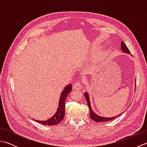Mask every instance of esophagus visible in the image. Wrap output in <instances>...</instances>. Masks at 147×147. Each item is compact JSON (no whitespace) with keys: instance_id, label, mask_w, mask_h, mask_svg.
I'll use <instances>...</instances> for the list:
<instances>
[{"instance_id":"1","label":"esophagus","mask_w":147,"mask_h":147,"mask_svg":"<svg viewBox=\"0 0 147 147\" xmlns=\"http://www.w3.org/2000/svg\"><path fill=\"white\" fill-rule=\"evenodd\" d=\"M73 88L74 90H81L82 88V83H81L80 82H77L75 83H74V86H73Z\"/></svg>"}]
</instances>
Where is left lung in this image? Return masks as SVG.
Segmentation results:
<instances>
[{
  "mask_svg": "<svg viewBox=\"0 0 147 147\" xmlns=\"http://www.w3.org/2000/svg\"><path fill=\"white\" fill-rule=\"evenodd\" d=\"M121 49L122 50V51H123L124 53H126V54H131V52L129 51V49H127L126 45H125V43H124L123 41L121 42ZM135 88H136V87H135ZM84 96H85V97L86 100L87 104H88V107H89V109H90V117L92 120L96 122V123H100V122H106V121L113 120V119H114L117 117L119 115H120L121 114H122V113H123V112H122L121 114H119L117 115H115V116H114L112 117H105L100 116V115H98L96 114V113H95V112H93V111L92 110L91 104H90V97H89L88 93L87 92H85V93H84Z\"/></svg>",
  "mask_w": 147,
  "mask_h": 147,
  "instance_id": "obj_1",
  "label": "left lung"
}]
</instances>
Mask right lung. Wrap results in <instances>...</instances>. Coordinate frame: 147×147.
I'll use <instances>...</instances> for the list:
<instances>
[{
	"label": "right lung",
	"mask_w": 147,
	"mask_h": 147,
	"mask_svg": "<svg viewBox=\"0 0 147 147\" xmlns=\"http://www.w3.org/2000/svg\"><path fill=\"white\" fill-rule=\"evenodd\" d=\"M71 90H72V85L71 84L67 85L66 86H65L63 91L62 92L61 94L57 110L52 117L49 118V119L46 121H39V120H35V119H33V120L38 122V123L42 124L43 125H47V126H54V125H56V124H57L59 123H60L61 121L63 119L64 117L65 99H66L67 96L69 94V93L71 92Z\"/></svg>",
	"instance_id": "obj_1"
}]
</instances>
